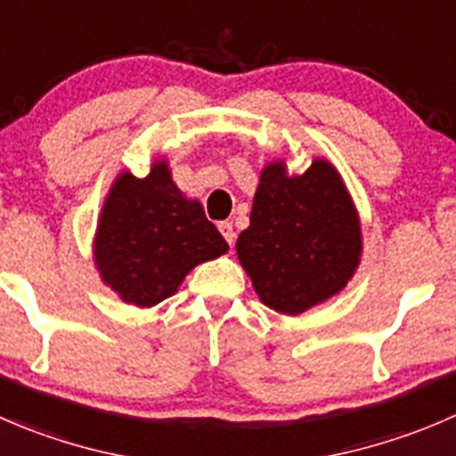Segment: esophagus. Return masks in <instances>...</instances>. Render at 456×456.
Returning a JSON list of instances; mask_svg holds the SVG:
<instances>
[{
  "label": "esophagus",
  "mask_w": 456,
  "mask_h": 456,
  "mask_svg": "<svg viewBox=\"0 0 456 456\" xmlns=\"http://www.w3.org/2000/svg\"><path fill=\"white\" fill-rule=\"evenodd\" d=\"M218 229H220V233H223L224 240L229 242V247H232V245H233V240H236V232H233L232 223H220V224H218Z\"/></svg>",
  "instance_id": "obj_1"
}]
</instances>
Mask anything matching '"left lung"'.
Listing matches in <instances>:
<instances>
[{"label":"left lung","instance_id":"1","mask_svg":"<svg viewBox=\"0 0 456 456\" xmlns=\"http://www.w3.org/2000/svg\"><path fill=\"white\" fill-rule=\"evenodd\" d=\"M236 254L258 298L278 314L298 316L346 289L359 269L363 233L336 167L316 158L291 175L285 160L269 162Z\"/></svg>","mask_w":456,"mask_h":456}]
</instances>
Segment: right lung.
Instances as JSON below:
<instances>
[{
	"mask_svg": "<svg viewBox=\"0 0 456 456\" xmlns=\"http://www.w3.org/2000/svg\"><path fill=\"white\" fill-rule=\"evenodd\" d=\"M229 245L198 200H189L156 160L147 178L122 171L97 218L93 258L104 285L125 303L153 307L174 296L196 265Z\"/></svg>",
	"mask_w": 456,
	"mask_h": 456,
	"instance_id": "obj_1",
	"label": "right lung"
}]
</instances>
